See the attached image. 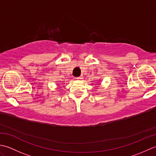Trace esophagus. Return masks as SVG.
I'll return each instance as SVG.
<instances>
[{"instance_id":"esophagus-1","label":"esophagus","mask_w":156,"mask_h":156,"mask_svg":"<svg viewBox=\"0 0 156 156\" xmlns=\"http://www.w3.org/2000/svg\"><path fill=\"white\" fill-rule=\"evenodd\" d=\"M82 76H79V77H77L76 78V79H77V80H81V79H82Z\"/></svg>"}]
</instances>
